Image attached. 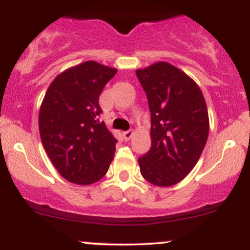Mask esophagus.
I'll list each match as a JSON object with an SVG mask.
<instances>
[{
	"label": "esophagus",
	"mask_w": 250,
	"mask_h": 250,
	"mask_svg": "<svg viewBox=\"0 0 250 250\" xmlns=\"http://www.w3.org/2000/svg\"><path fill=\"white\" fill-rule=\"evenodd\" d=\"M133 135H134L133 130H127V132H123V138H125V140H129Z\"/></svg>",
	"instance_id": "34e87169"
}]
</instances>
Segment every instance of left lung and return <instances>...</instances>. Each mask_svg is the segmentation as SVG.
Returning a JSON list of instances; mask_svg holds the SVG:
<instances>
[{"mask_svg": "<svg viewBox=\"0 0 250 250\" xmlns=\"http://www.w3.org/2000/svg\"><path fill=\"white\" fill-rule=\"evenodd\" d=\"M151 111V149L139 158L141 175L171 187L193 170L206 145L208 111L198 83L167 62L136 69Z\"/></svg>", "mask_w": 250, "mask_h": 250, "instance_id": "obj_1", "label": "left lung"}]
</instances>
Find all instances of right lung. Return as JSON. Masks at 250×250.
<instances>
[{"instance_id":"add662e5","label":"right lung","mask_w":250,"mask_h":250,"mask_svg":"<svg viewBox=\"0 0 250 250\" xmlns=\"http://www.w3.org/2000/svg\"><path fill=\"white\" fill-rule=\"evenodd\" d=\"M117 69L86 61L60 73L39 109V134L46 154L63 178L79 186L107 172L117 140L99 122V96Z\"/></svg>"}]
</instances>
